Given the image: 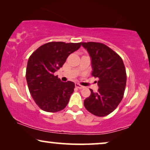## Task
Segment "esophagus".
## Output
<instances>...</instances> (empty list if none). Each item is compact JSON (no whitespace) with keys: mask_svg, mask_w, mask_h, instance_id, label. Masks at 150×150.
I'll return each mask as SVG.
<instances>
[{"mask_svg":"<svg viewBox=\"0 0 150 150\" xmlns=\"http://www.w3.org/2000/svg\"><path fill=\"white\" fill-rule=\"evenodd\" d=\"M75 87L77 88H79V89H82V88H84L83 86L80 85L78 83H75Z\"/></svg>","mask_w":150,"mask_h":150,"instance_id":"1","label":"esophagus"}]
</instances>
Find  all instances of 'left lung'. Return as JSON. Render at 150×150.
<instances>
[{
    "label": "left lung",
    "instance_id": "left-lung-1",
    "mask_svg": "<svg viewBox=\"0 0 150 150\" xmlns=\"http://www.w3.org/2000/svg\"><path fill=\"white\" fill-rule=\"evenodd\" d=\"M91 57L92 75L98 78V91L93 92L83 101L90 112L104 117L117 108L122 100L126 85V72L121 57L102 43L81 42Z\"/></svg>",
    "mask_w": 150,
    "mask_h": 150
}]
</instances>
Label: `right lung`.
<instances>
[{"mask_svg": "<svg viewBox=\"0 0 150 150\" xmlns=\"http://www.w3.org/2000/svg\"><path fill=\"white\" fill-rule=\"evenodd\" d=\"M81 45V42H51L42 45L29 57L26 79L32 97L42 110L55 112L67 105L75 83L71 81L63 82L55 76L54 73Z\"/></svg>", "mask_w": 150, "mask_h": 150, "instance_id": "obj_1", "label": "right lung"}]
</instances>
